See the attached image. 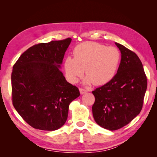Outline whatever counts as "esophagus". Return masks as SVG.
<instances>
[{"instance_id": "esophagus-1", "label": "esophagus", "mask_w": 157, "mask_h": 157, "mask_svg": "<svg viewBox=\"0 0 157 157\" xmlns=\"http://www.w3.org/2000/svg\"><path fill=\"white\" fill-rule=\"evenodd\" d=\"M79 92H80L81 94H84L85 93L87 92V90L83 88H79Z\"/></svg>"}]
</instances>
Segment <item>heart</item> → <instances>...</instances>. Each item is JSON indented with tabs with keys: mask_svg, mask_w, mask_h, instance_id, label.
Segmentation results:
<instances>
[{
	"mask_svg": "<svg viewBox=\"0 0 157 157\" xmlns=\"http://www.w3.org/2000/svg\"><path fill=\"white\" fill-rule=\"evenodd\" d=\"M73 57L64 62L67 78L76 83L84 75L86 83L101 86L109 82L118 70L121 62L120 51L115 47H107L95 42H84L73 50Z\"/></svg>",
	"mask_w": 157,
	"mask_h": 157,
	"instance_id": "1",
	"label": "heart"
}]
</instances>
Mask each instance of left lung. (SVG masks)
<instances>
[{
	"mask_svg": "<svg viewBox=\"0 0 157 157\" xmlns=\"http://www.w3.org/2000/svg\"><path fill=\"white\" fill-rule=\"evenodd\" d=\"M121 60L111 80L95 89L92 94L94 120L100 127L111 131L129 124L140 113L147 82L142 62L136 53L116 43Z\"/></svg>",
	"mask_w": 157,
	"mask_h": 157,
	"instance_id": "left-lung-1",
	"label": "left lung"
}]
</instances>
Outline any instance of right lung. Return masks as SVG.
Returning <instances> with one entry per match:
<instances>
[{
    "instance_id": "obj_1",
    "label": "right lung",
    "mask_w": 157,
    "mask_h": 157,
    "mask_svg": "<svg viewBox=\"0 0 157 157\" xmlns=\"http://www.w3.org/2000/svg\"><path fill=\"white\" fill-rule=\"evenodd\" d=\"M71 39L34 45L18 58L12 72L15 109L34 129L53 131L68 118V107L79 97L77 86L59 71Z\"/></svg>"
}]
</instances>
